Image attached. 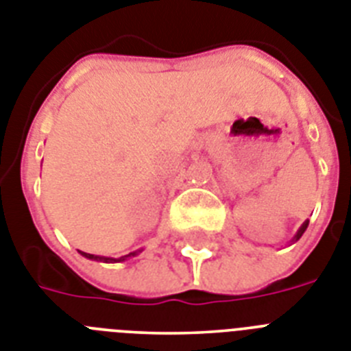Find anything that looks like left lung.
<instances>
[{"label":"left lung","mask_w":351,"mask_h":351,"mask_svg":"<svg viewBox=\"0 0 351 351\" xmlns=\"http://www.w3.org/2000/svg\"><path fill=\"white\" fill-rule=\"evenodd\" d=\"M307 226H308V221H305V223H303V225L298 228V232H296V235H294V237H293V243H296V241H298L300 237H302L303 232L307 230Z\"/></svg>","instance_id":"left-lung-1"}]
</instances>
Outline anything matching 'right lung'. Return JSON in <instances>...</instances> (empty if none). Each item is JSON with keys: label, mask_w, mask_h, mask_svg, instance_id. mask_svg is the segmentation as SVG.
I'll return each mask as SVG.
<instances>
[{"label": "right lung", "mask_w": 351, "mask_h": 351, "mask_svg": "<svg viewBox=\"0 0 351 351\" xmlns=\"http://www.w3.org/2000/svg\"><path fill=\"white\" fill-rule=\"evenodd\" d=\"M143 252V250H137V252H132L128 253V255H123V257L119 258H112V257H101V255H93V253H85V252H80L82 255H84L85 258H90V261H99V262H108V264H114V262H125L128 261L130 257H135V255H139V253Z\"/></svg>", "instance_id": "1"}]
</instances>
